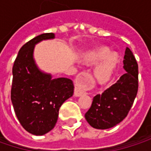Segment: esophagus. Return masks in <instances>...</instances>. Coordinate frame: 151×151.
I'll use <instances>...</instances> for the list:
<instances>
[{"mask_svg": "<svg viewBox=\"0 0 151 151\" xmlns=\"http://www.w3.org/2000/svg\"><path fill=\"white\" fill-rule=\"evenodd\" d=\"M88 77V73H82L76 79V86L74 89V95L76 97H79L82 94L85 93V91L83 88L88 87V83L86 81L85 78Z\"/></svg>", "mask_w": 151, "mask_h": 151, "instance_id": "esophagus-1", "label": "esophagus"}]
</instances>
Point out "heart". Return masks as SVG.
Returning <instances> with one entry per match:
<instances>
[{"instance_id":"b5f03b06","label":"heart","mask_w":151,"mask_h":151,"mask_svg":"<svg viewBox=\"0 0 151 151\" xmlns=\"http://www.w3.org/2000/svg\"><path fill=\"white\" fill-rule=\"evenodd\" d=\"M102 61L104 62L96 68L94 75L99 82L105 83L114 74L119 63V56L116 53H112L109 48L102 47L86 57V61L90 64H97Z\"/></svg>"}]
</instances>
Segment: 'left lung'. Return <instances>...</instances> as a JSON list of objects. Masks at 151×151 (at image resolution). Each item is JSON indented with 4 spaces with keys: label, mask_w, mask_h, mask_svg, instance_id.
Listing matches in <instances>:
<instances>
[{
    "label": "left lung",
    "mask_w": 151,
    "mask_h": 151,
    "mask_svg": "<svg viewBox=\"0 0 151 151\" xmlns=\"http://www.w3.org/2000/svg\"><path fill=\"white\" fill-rule=\"evenodd\" d=\"M125 73L101 94L93 97L86 113V122L94 129H107L119 124L130 110L138 90V65L127 47L123 59Z\"/></svg>",
    "instance_id": "1"
}]
</instances>
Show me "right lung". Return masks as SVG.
Instances as JSON below:
<instances>
[{"label":"right lung","mask_w":151,"mask_h":151,"mask_svg":"<svg viewBox=\"0 0 151 151\" xmlns=\"http://www.w3.org/2000/svg\"><path fill=\"white\" fill-rule=\"evenodd\" d=\"M54 38L55 34L45 33L26 43L18 52L12 71L11 101L15 115L23 129L35 136L53 129L60 106L74 90L72 79L53 78L40 70L35 61L36 45Z\"/></svg>","instance_id":"1"}]
</instances>
